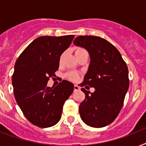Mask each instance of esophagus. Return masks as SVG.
I'll return each instance as SVG.
<instances>
[{
	"label": "esophagus",
	"instance_id": "34e87169",
	"mask_svg": "<svg viewBox=\"0 0 146 146\" xmlns=\"http://www.w3.org/2000/svg\"><path fill=\"white\" fill-rule=\"evenodd\" d=\"M80 86H77V85H75L74 86V92H76V91H80Z\"/></svg>",
	"mask_w": 146,
	"mask_h": 146
}]
</instances>
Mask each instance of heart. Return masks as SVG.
Returning a JSON list of instances; mask_svg holds the SVG:
<instances>
[{"label": "heart", "instance_id": "heart-1", "mask_svg": "<svg viewBox=\"0 0 146 146\" xmlns=\"http://www.w3.org/2000/svg\"><path fill=\"white\" fill-rule=\"evenodd\" d=\"M83 51H86V50H84L83 48H77L76 50V52L75 54H77L79 53H81V52H83ZM64 53H63L61 55H60V60L62 61L63 59H64ZM70 78L72 80H77V76L74 74V73H71L70 75Z\"/></svg>", "mask_w": 146, "mask_h": 146}]
</instances>
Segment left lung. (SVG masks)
Segmentation results:
<instances>
[{
  "mask_svg": "<svg viewBox=\"0 0 146 146\" xmlns=\"http://www.w3.org/2000/svg\"><path fill=\"white\" fill-rule=\"evenodd\" d=\"M84 48L90 56V64L81 86L95 88L91 93L84 88L86 98L80 104L82 121L92 127H104L111 123L122 108L129 89V73L119 50L104 38L80 35L73 41Z\"/></svg>",
  "mask_w": 146,
  "mask_h": 146,
  "instance_id": "8db88e82",
  "label": "left lung"
}]
</instances>
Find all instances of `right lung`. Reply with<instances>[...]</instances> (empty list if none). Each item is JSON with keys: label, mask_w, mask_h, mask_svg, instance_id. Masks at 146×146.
<instances>
[{"label": "right lung", "mask_w": 146, "mask_h": 146, "mask_svg": "<svg viewBox=\"0 0 146 146\" xmlns=\"http://www.w3.org/2000/svg\"><path fill=\"white\" fill-rule=\"evenodd\" d=\"M73 38V35L37 38L15 64L12 84L16 101L27 120L41 128L58 123L64 102L73 92L74 85L67 80H62L54 88L47 86L59 68L60 55Z\"/></svg>", "instance_id": "right-lung-1"}]
</instances>
